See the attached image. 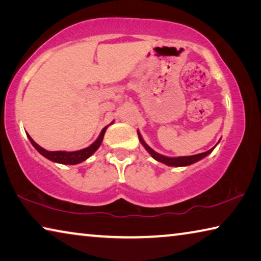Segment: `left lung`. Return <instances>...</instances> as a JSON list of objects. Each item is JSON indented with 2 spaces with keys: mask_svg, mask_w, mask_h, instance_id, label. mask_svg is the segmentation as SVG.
Returning <instances> with one entry per match:
<instances>
[{
  "mask_svg": "<svg viewBox=\"0 0 261 261\" xmlns=\"http://www.w3.org/2000/svg\"><path fill=\"white\" fill-rule=\"evenodd\" d=\"M137 134H138V137H139V140L140 143L143 144V146L146 148V151L151 154L153 159H155L156 161L159 162H162L165 163V165L167 166H170V167H185V166H190L192 165V163L197 162L201 160L202 158H205L208 155V154L213 151V148H211L210 151L207 152H204V153H199V154H196V155H190V156H178V158H168V156H165V155H161V154L156 153L155 151H153V149L148 146V145L145 143L143 137H141V135L139 134V131H137Z\"/></svg>",
  "mask_w": 261,
  "mask_h": 261,
  "instance_id": "obj_1",
  "label": "left lung"
}]
</instances>
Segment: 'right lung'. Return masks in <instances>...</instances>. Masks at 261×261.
I'll return each mask as SVG.
<instances>
[{"label": "right lung", "instance_id": "add662e5", "mask_svg": "<svg viewBox=\"0 0 261 261\" xmlns=\"http://www.w3.org/2000/svg\"><path fill=\"white\" fill-rule=\"evenodd\" d=\"M107 126H105L102 131H101L100 136L98 137V139H96L93 144L91 145V146H88L86 148H83L81 151H74V152H64V151H55V152H51V151H47V149L42 148L41 146H39V145L35 143V141L31 138L30 135H28L29 139L31 141V144L33 145L34 148L37 149V151L41 154V155L45 156L48 160H50L53 162H57V163H62V165H77V163H81L83 161H85L86 159L90 158L92 154H93L96 149L100 147L101 143H102L103 140V136H105V132L107 130Z\"/></svg>", "mask_w": 261, "mask_h": 261}]
</instances>
